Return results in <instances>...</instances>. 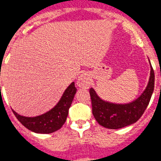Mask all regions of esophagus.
Segmentation results:
<instances>
[{
  "label": "esophagus",
  "instance_id": "esophagus-1",
  "mask_svg": "<svg viewBox=\"0 0 161 161\" xmlns=\"http://www.w3.org/2000/svg\"><path fill=\"white\" fill-rule=\"evenodd\" d=\"M90 84H91V82H90V76L88 74L83 73L78 76V79H77V85L78 87H82V88H87L89 87Z\"/></svg>",
  "mask_w": 161,
  "mask_h": 161
}]
</instances>
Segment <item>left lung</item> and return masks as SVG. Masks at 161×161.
I'll return each mask as SVG.
<instances>
[{
    "label": "left lung",
    "instance_id": "left-lung-1",
    "mask_svg": "<svg viewBox=\"0 0 161 161\" xmlns=\"http://www.w3.org/2000/svg\"><path fill=\"white\" fill-rule=\"evenodd\" d=\"M151 72L145 90L129 103H113L101 99L93 87L90 88L92 114L98 124L106 129H119L134 124L147 109L155 87V74L150 62Z\"/></svg>",
    "mask_w": 161,
    "mask_h": 161
}]
</instances>
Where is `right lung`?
Returning a JSON list of instances; mask_svg holds the SVG:
<instances>
[{
	"instance_id": "add662e5",
	"label": "right lung",
	"mask_w": 161,
	"mask_h": 161,
	"mask_svg": "<svg viewBox=\"0 0 161 161\" xmlns=\"http://www.w3.org/2000/svg\"><path fill=\"white\" fill-rule=\"evenodd\" d=\"M77 92L74 82L70 83L64 90L62 97L57 104L51 110L40 115L27 117L14 112V115L25 128L36 133L48 134L54 133L63 126L69 114V109L71 106L74 97Z\"/></svg>"
}]
</instances>
